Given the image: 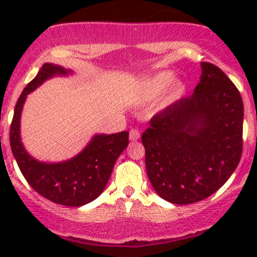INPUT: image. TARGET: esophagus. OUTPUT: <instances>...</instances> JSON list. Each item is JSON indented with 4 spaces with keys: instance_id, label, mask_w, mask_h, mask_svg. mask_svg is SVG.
<instances>
[{
    "instance_id": "esophagus-1",
    "label": "esophagus",
    "mask_w": 257,
    "mask_h": 257,
    "mask_svg": "<svg viewBox=\"0 0 257 257\" xmlns=\"http://www.w3.org/2000/svg\"><path fill=\"white\" fill-rule=\"evenodd\" d=\"M139 137H141V134H139V132L137 131V129H132V131L129 132V139H131L132 142H137L139 139Z\"/></svg>"
}]
</instances>
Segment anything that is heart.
<instances>
[{
    "instance_id": "b5f03b06",
    "label": "heart",
    "mask_w": 257,
    "mask_h": 257,
    "mask_svg": "<svg viewBox=\"0 0 257 257\" xmlns=\"http://www.w3.org/2000/svg\"><path fill=\"white\" fill-rule=\"evenodd\" d=\"M177 73L172 69H163L152 76L142 79L132 92L134 104H148L154 102L155 112H163L175 105L185 97L188 92V83L184 79H175Z\"/></svg>"
}]
</instances>
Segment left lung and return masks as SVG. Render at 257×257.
Masks as SVG:
<instances>
[{"label": "left lung", "instance_id": "obj_1", "mask_svg": "<svg viewBox=\"0 0 257 257\" xmlns=\"http://www.w3.org/2000/svg\"><path fill=\"white\" fill-rule=\"evenodd\" d=\"M200 66L193 95L153 116L142 134L153 188L178 205L204 200L219 190L242 153L240 92L216 66Z\"/></svg>", "mask_w": 257, "mask_h": 257}]
</instances>
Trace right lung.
I'll return each instance as SVG.
<instances>
[{
    "mask_svg": "<svg viewBox=\"0 0 257 257\" xmlns=\"http://www.w3.org/2000/svg\"><path fill=\"white\" fill-rule=\"evenodd\" d=\"M72 69L45 63L23 89L15 107L10 144L21 173L38 194L64 206H82L97 199L104 190L114 164L129 143L126 131L94 134L82 152L57 163L40 162L26 150L21 138V115L27 95L53 77H68Z\"/></svg>",
    "mask_w": 257,
    "mask_h": 257,
    "instance_id": "obj_1",
    "label": "right lung"
}]
</instances>
